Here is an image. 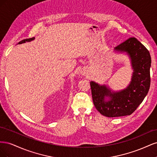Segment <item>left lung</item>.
<instances>
[{
  "label": "left lung",
  "instance_id": "8db88e82",
  "mask_svg": "<svg viewBox=\"0 0 157 157\" xmlns=\"http://www.w3.org/2000/svg\"><path fill=\"white\" fill-rule=\"evenodd\" d=\"M115 50L128 53L134 72L129 86L119 92L112 93L105 86L90 82L94 106L101 115L107 117L130 115L144 101L151 84V59L144 45L136 38L130 37L116 46ZM105 96L110 97V100L105 102Z\"/></svg>",
  "mask_w": 157,
  "mask_h": 157
}]
</instances>
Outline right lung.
Instances as JSON below:
<instances>
[{
	"instance_id": "add662e5",
	"label": "right lung",
	"mask_w": 157,
	"mask_h": 157,
	"mask_svg": "<svg viewBox=\"0 0 157 157\" xmlns=\"http://www.w3.org/2000/svg\"><path fill=\"white\" fill-rule=\"evenodd\" d=\"M35 38L33 37V38H30V39H24V40H21L20 42H19L18 44H21V43H23V42H29V41H31V40H33V39H34Z\"/></svg>"
}]
</instances>
